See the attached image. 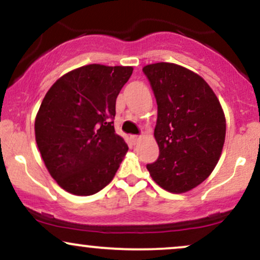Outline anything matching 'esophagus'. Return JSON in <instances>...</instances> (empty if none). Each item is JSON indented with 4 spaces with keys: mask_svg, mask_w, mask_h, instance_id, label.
<instances>
[{
    "mask_svg": "<svg viewBox=\"0 0 260 260\" xmlns=\"http://www.w3.org/2000/svg\"><path fill=\"white\" fill-rule=\"evenodd\" d=\"M131 139H132V143L134 145L136 144H138V143L140 142V140H142V137H138V136H132L131 137Z\"/></svg>",
    "mask_w": 260,
    "mask_h": 260,
    "instance_id": "esophagus-1",
    "label": "esophagus"
}]
</instances>
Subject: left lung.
<instances>
[{"instance_id": "1", "label": "left lung", "mask_w": 260, "mask_h": 260, "mask_svg": "<svg viewBox=\"0 0 260 260\" xmlns=\"http://www.w3.org/2000/svg\"><path fill=\"white\" fill-rule=\"evenodd\" d=\"M157 103L159 159L147 169L156 184L180 194L205 181L221 156L225 113L199 74L169 62L143 67Z\"/></svg>"}]
</instances>
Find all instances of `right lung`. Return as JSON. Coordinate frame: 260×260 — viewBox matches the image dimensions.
<instances>
[{
    "label": "right lung",
    "instance_id": "right-lung-1",
    "mask_svg": "<svg viewBox=\"0 0 260 260\" xmlns=\"http://www.w3.org/2000/svg\"><path fill=\"white\" fill-rule=\"evenodd\" d=\"M132 72L131 66H82L56 80L41 101L35 140L47 171L71 194L99 192L126 156L112 118Z\"/></svg>",
    "mask_w": 260,
    "mask_h": 260
}]
</instances>
